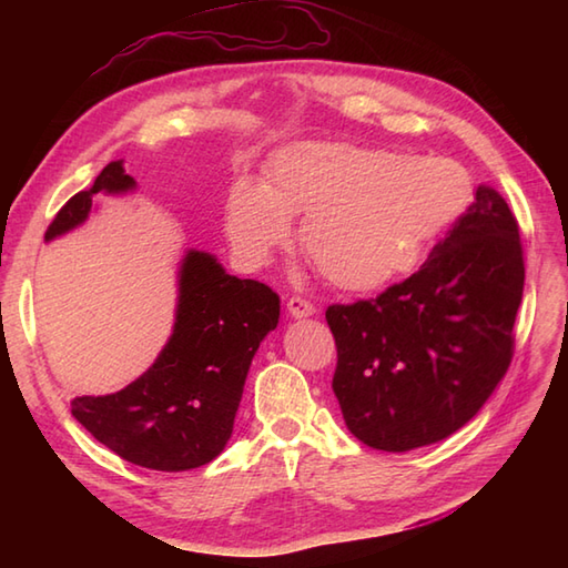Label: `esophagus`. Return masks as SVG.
Instances as JSON below:
<instances>
[{
    "mask_svg": "<svg viewBox=\"0 0 568 568\" xmlns=\"http://www.w3.org/2000/svg\"><path fill=\"white\" fill-rule=\"evenodd\" d=\"M287 312H291L293 317H312L315 315V305L310 303V300L300 297V295H293L291 300H287Z\"/></svg>",
    "mask_w": 568,
    "mask_h": 568,
    "instance_id": "1",
    "label": "esophagus"
}]
</instances>
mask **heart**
I'll return each mask as SVG.
<instances>
[{"label":"heart","instance_id":"b5f03b06","mask_svg":"<svg viewBox=\"0 0 568 568\" xmlns=\"http://www.w3.org/2000/svg\"><path fill=\"white\" fill-rule=\"evenodd\" d=\"M470 202L466 171L446 159L305 141L277 151L263 185L239 180L226 197V234L263 263L303 214L300 244L327 281L368 293L415 273Z\"/></svg>","mask_w":568,"mask_h":568}]
</instances>
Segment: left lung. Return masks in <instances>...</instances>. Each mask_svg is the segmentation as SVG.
Instances as JSON below:
<instances>
[{
    "mask_svg": "<svg viewBox=\"0 0 568 568\" xmlns=\"http://www.w3.org/2000/svg\"><path fill=\"white\" fill-rule=\"evenodd\" d=\"M523 287L520 226L480 185L417 273L378 297L327 307L332 388L348 432L373 449L407 452L462 429L510 366Z\"/></svg>",
    "mask_w": 568,
    "mask_h": 568,
    "instance_id": "left-lung-1",
    "label": "left lung"
}]
</instances>
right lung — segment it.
Instances as JSON below:
<instances>
[{
	"instance_id": "add662e5",
	"label": "right lung",
	"mask_w": 568,
	"mask_h": 568,
	"mask_svg": "<svg viewBox=\"0 0 568 568\" xmlns=\"http://www.w3.org/2000/svg\"><path fill=\"white\" fill-rule=\"evenodd\" d=\"M134 178L114 161L90 190L72 195L45 239L88 220L98 192H126ZM281 297L258 281H241L210 253L190 251L180 268L171 342L155 364L114 395L72 397L70 413L124 462L153 470H190L220 456L232 437L251 358L275 329Z\"/></svg>"
}]
</instances>
